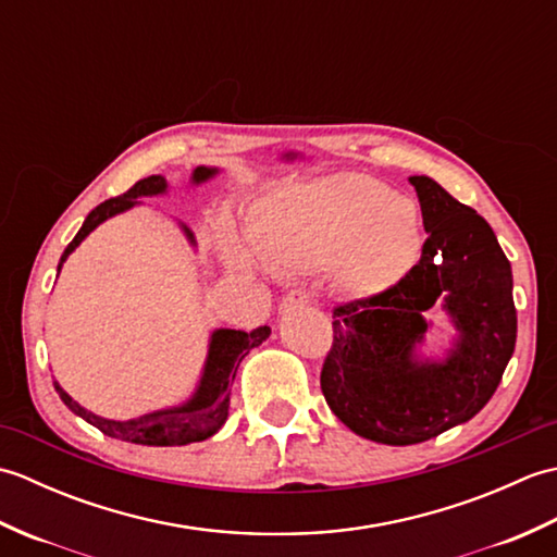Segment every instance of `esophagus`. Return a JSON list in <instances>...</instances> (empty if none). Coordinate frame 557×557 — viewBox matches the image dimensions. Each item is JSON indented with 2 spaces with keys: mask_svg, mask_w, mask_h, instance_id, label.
<instances>
[{
  "mask_svg": "<svg viewBox=\"0 0 557 557\" xmlns=\"http://www.w3.org/2000/svg\"><path fill=\"white\" fill-rule=\"evenodd\" d=\"M311 301V294L306 289H292L285 299H282V309H299Z\"/></svg>",
  "mask_w": 557,
  "mask_h": 557,
  "instance_id": "1",
  "label": "esophagus"
}]
</instances>
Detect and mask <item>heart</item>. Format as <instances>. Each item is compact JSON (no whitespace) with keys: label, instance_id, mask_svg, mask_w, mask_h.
Instances as JSON below:
<instances>
[{"label":"heart","instance_id":"heart-1","mask_svg":"<svg viewBox=\"0 0 557 557\" xmlns=\"http://www.w3.org/2000/svg\"><path fill=\"white\" fill-rule=\"evenodd\" d=\"M248 244L280 275L337 260L339 285L354 294L393 287L421 248L413 200L361 174H335L272 194L248 227ZM234 258H244L232 248Z\"/></svg>","mask_w":557,"mask_h":557}]
</instances>
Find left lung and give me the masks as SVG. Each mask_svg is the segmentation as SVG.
Returning a JSON list of instances; mask_svg holds the SVG:
<instances>
[{"label": "left lung", "instance_id": "1", "mask_svg": "<svg viewBox=\"0 0 557 557\" xmlns=\"http://www.w3.org/2000/svg\"><path fill=\"white\" fill-rule=\"evenodd\" d=\"M409 182L429 232L419 263L393 287L337 306L321 371L335 417L383 445H417L476 417L517 342L512 268L491 224L431 176ZM435 300L458 330L443 362L416 357Z\"/></svg>", "mask_w": 557, "mask_h": 557}]
</instances>
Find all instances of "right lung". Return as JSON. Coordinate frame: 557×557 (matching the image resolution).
Returning a JSON list of instances; mask_svg holds the SVG:
<instances>
[{
  "label": "right lung",
  "mask_w": 557,
  "mask_h": 557,
  "mask_svg": "<svg viewBox=\"0 0 557 557\" xmlns=\"http://www.w3.org/2000/svg\"><path fill=\"white\" fill-rule=\"evenodd\" d=\"M215 174H218L215 168H196L191 182L203 184ZM164 191H168V182H164V176L152 174V176H146V180L136 182L126 194L104 200V203H100L96 210H90V215L86 218V222H83V227L74 236V242L64 248L57 270H62L69 253L74 251V248L83 239H86V236L96 230L100 222L138 206L140 196H160ZM182 227L188 236V242L196 244L191 230H188L186 224H182ZM268 335H270L268 325H260V327L251 330V333H244V330H227V327L215 330L210 337L206 369H203V375H200V383H198V389L194 393V397L184 401L182 407L152 411V413H146V417H138V419H128V421L102 419V417H98V413L83 409L78 401L71 399L57 381H54V389L59 393V397H62L64 405L76 413V417L88 421L90 425H96V429L102 431L104 435L116 437V441H126V443H136V445H156V447L200 443V441H206V437L215 435L222 429V423L227 421L230 395H232V383L236 377V369H239V363L244 361L248 351L258 345H263Z\"/></svg>",
  "instance_id": "right-lung-1"
}]
</instances>
